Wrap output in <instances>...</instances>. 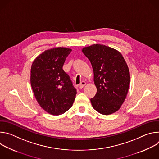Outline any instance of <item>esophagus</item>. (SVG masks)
Listing matches in <instances>:
<instances>
[{"label":"esophagus","instance_id":"obj_1","mask_svg":"<svg viewBox=\"0 0 159 159\" xmlns=\"http://www.w3.org/2000/svg\"><path fill=\"white\" fill-rule=\"evenodd\" d=\"M85 84H86L85 82H84V81L81 82V83H80V85H79V87H80V89H82V88L85 85Z\"/></svg>","mask_w":159,"mask_h":159}]
</instances>
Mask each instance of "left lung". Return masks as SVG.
<instances>
[{
  "instance_id": "obj_1",
  "label": "left lung",
  "mask_w": 159,
  "mask_h": 159,
  "mask_svg": "<svg viewBox=\"0 0 159 159\" xmlns=\"http://www.w3.org/2000/svg\"><path fill=\"white\" fill-rule=\"evenodd\" d=\"M91 63L96 96L90 99L93 108L104 115L117 111L126 99L130 76L128 65L120 52L96 44L82 49Z\"/></svg>"
}]
</instances>
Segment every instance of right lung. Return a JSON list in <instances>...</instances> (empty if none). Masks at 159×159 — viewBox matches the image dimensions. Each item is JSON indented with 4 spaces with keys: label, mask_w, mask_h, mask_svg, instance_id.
Masks as SVG:
<instances>
[{
    "label": "right lung",
    "mask_w": 159,
    "mask_h": 159,
    "mask_svg": "<svg viewBox=\"0 0 159 159\" xmlns=\"http://www.w3.org/2000/svg\"><path fill=\"white\" fill-rule=\"evenodd\" d=\"M72 50L58 47L44 51L31 69V85L40 106L52 115L63 114L72 106L77 90L62 67Z\"/></svg>",
    "instance_id": "right-lung-1"
}]
</instances>
